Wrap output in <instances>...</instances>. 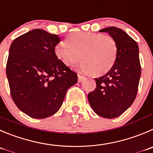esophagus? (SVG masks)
<instances>
[{"mask_svg":"<svg viewBox=\"0 0 153 153\" xmlns=\"http://www.w3.org/2000/svg\"><path fill=\"white\" fill-rule=\"evenodd\" d=\"M78 76V82H82L83 79H85V76H82L81 74H78L77 75Z\"/></svg>","mask_w":153,"mask_h":153,"instance_id":"obj_1","label":"esophagus"}]
</instances>
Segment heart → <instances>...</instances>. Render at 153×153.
Returning a JSON list of instances; mask_svg holds the SVG:
<instances>
[{
	"label": "heart",
	"mask_w": 153,
	"mask_h": 153,
	"mask_svg": "<svg viewBox=\"0 0 153 153\" xmlns=\"http://www.w3.org/2000/svg\"><path fill=\"white\" fill-rule=\"evenodd\" d=\"M56 57L66 66L71 67L81 60L80 68L95 76L108 72L115 63L117 44L113 37L90 31L74 32L65 43L55 47Z\"/></svg>",
	"instance_id": "obj_1"
}]
</instances>
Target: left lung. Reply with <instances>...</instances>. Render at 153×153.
Returning a JSON list of instances; mask_svg holds the SVG:
<instances>
[{
  "mask_svg": "<svg viewBox=\"0 0 153 153\" xmlns=\"http://www.w3.org/2000/svg\"><path fill=\"white\" fill-rule=\"evenodd\" d=\"M116 40L117 55L111 69L95 78L96 88L88 100L96 114L113 119L123 114L132 104L137 93L141 74L139 48L137 42L116 27L101 29Z\"/></svg>",
  "mask_w": 153,
  "mask_h": 153,
  "instance_id": "8db88e82",
  "label": "left lung"
}]
</instances>
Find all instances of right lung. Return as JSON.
Returning <instances> with one entry per match:
<instances>
[{
  "mask_svg": "<svg viewBox=\"0 0 153 153\" xmlns=\"http://www.w3.org/2000/svg\"><path fill=\"white\" fill-rule=\"evenodd\" d=\"M60 37L34 29L13 41L7 63L10 94L19 109L30 117L44 119L62 107L77 74L55 54Z\"/></svg>",
  "mask_w": 153,
  "mask_h": 153,
  "instance_id": "add662e5",
  "label": "right lung"
}]
</instances>
